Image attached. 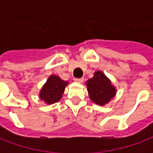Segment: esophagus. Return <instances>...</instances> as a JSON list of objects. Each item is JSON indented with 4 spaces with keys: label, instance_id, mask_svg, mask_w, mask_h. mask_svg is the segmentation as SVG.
<instances>
[{
    "label": "esophagus",
    "instance_id": "obj_1",
    "mask_svg": "<svg viewBox=\"0 0 153 153\" xmlns=\"http://www.w3.org/2000/svg\"><path fill=\"white\" fill-rule=\"evenodd\" d=\"M74 81H75L76 82H79V83H81V82H83V78H74Z\"/></svg>",
    "mask_w": 153,
    "mask_h": 153
}]
</instances>
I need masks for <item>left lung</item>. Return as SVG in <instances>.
Returning a JSON list of instances; mask_svg holds the SVG:
<instances>
[{
    "mask_svg": "<svg viewBox=\"0 0 153 153\" xmlns=\"http://www.w3.org/2000/svg\"><path fill=\"white\" fill-rule=\"evenodd\" d=\"M87 88L90 99L100 105L108 103L116 94L115 88L101 71H96L93 78L87 81Z\"/></svg>",
    "mask_w": 153,
    "mask_h": 153,
    "instance_id": "left-lung-1",
    "label": "left lung"
}]
</instances>
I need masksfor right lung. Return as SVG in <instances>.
Instances as JSON below:
<instances>
[{
	"label": "right lung",
	"instance_id": "1",
	"mask_svg": "<svg viewBox=\"0 0 153 153\" xmlns=\"http://www.w3.org/2000/svg\"><path fill=\"white\" fill-rule=\"evenodd\" d=\"M68 82H65L57 76H51L47 81L46 84L42 88L40 98L47 104H53L59 101L64 94L65 86Z\"/></svg>",
	"mask_w": 153,
	"mask_h": 153
}]
</instances>
